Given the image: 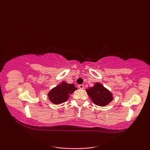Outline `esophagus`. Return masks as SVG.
<instances>
[{"label":"esophagus","mask_w":150,"mask_h":150,"mask_svg":"<svg viewBox=\"0 0 150 150\" xmlns=\"http://www.w3.org/2000/svg\"><path fill=\"white\" fill-rule=\"evenodd\" d=\"M79 88L81 89V90H82V89H84V85L83 84H80L79 86Z\"/></svg>","instance_id":"1"}]
</instances>
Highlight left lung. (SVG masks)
<instances>
[{
  "instance_id": "1",
  "label": "left lung",
  "mask_w": 150,
  "mask_h": 150,
  "mask_svg": "<svg viewBox=\"0 0 150 150\" xmlns=\"http://www.w3.org/2000/svg\"><path fill=\"white\" fill-rule=\"evenodd\" d=\"M86 92L94 104L100 106H106L113 99L112 94L100 83H96Z\"/></svg>"
}]
</instances>
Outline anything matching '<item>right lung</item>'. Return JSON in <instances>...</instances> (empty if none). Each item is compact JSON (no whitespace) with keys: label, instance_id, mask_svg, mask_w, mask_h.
Listing matches in <instances>:
<instances>
[{"label":"right lung","instance_id":"add662e5","mask_svg":"<svg viewBox=\"0 0 150 150\" xmlns=\"http://www.w3.org/2000/svg\"><path fill=\"white\" fill-rule=\"evenodd\" d=\"M76 90L77 88L75 87L74 84H69L65 82H62L49 92V99L56 104L64 103L68 99L69 94L73 93Z\"/></svg>","mask_w":150,"mask_h":150}]
</instances>
